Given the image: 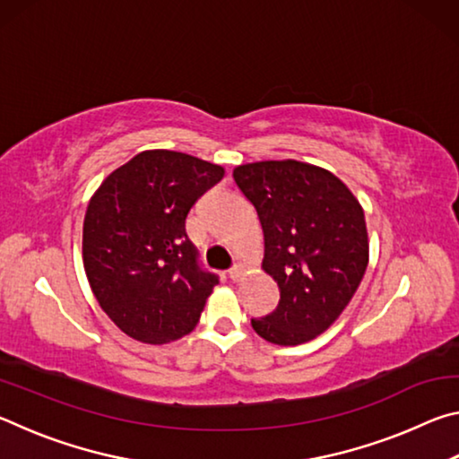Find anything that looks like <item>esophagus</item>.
Segmentation results:
<instances>
[{
	"label": "esophagus",
	"mask_w": 459,
	"mask_h": 459,
	"mask_svg": "<svg viewBox=\"0 0 459 459\" xmlns=\"http://www.w3.org/2000/svg\"><path fill=\"white\" fill-rule=\"evenodd\" d=\"M229 277H230V281H238V279L243 277V267H240V265L230 267L229 269Z\"/></svg>",
	"instance_id": "1"
}]
</instances>
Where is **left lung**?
Listing matches in <instances>:
<instances>
[{
	"label": "left lung",
	"mask_w": 459,
	"mask_h": 459,
	"mask_svg": "<svg viewBox=\"0 0 459 459\" xmlns=\"http://www.w3.org/2000/svg\"><path fill=\"white\" fill-rule=\"evenodd\" d=\"M259 214L265 257L279 304L253 330L295 346L328 330L351 304L368 265L360 202L328 169L304 161H255L232 172Z\"/></svg>",
	"instance_id": "left-lung-1"
}]
</instances>
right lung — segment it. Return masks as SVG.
Returning <instances> with one entry per match:
<instances>
[{
    "instance_id": "1",
    "label": "right lung",
    "mask_w": 459,
    "mask_h": 459,
    "mask_svg": "<svg viewBox=\"0 0 459 459\" xmlns=\"http://www.w3.org/2000/svg\"><path fill=\"white\" fill-rule=\"evenodd\" d=\"M222 176L194 155L150 150L108 174L91 198L84 271L99 306L127 336L166 344L198 324L219 275L200 265L186 216Z\"/></svg>"
}]
</instances>
